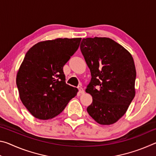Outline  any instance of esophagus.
Returning <instances> with one entry per match:
<instances>
[{"mask_svg":"<svg viewBox=\"0 0 156 156\" xmlns=\"http://www.w3.org/2000/svg\"><path fill=\"white\" fill-rule=\"evenodd\" d=\"M78 90H79V93L81 94H84V89L81 87H78Z\"/></svg>","mask_w":156,"mask_h":156,"instance_id":"1","label":"esophagus"}]
</instances>
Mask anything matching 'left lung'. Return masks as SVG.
I'll return each mask as SVG.
<instances>
[{
    "instance_id": "obj_1",
    "label": "left lung",
    "mask_w": 156,
    "mask_h": 156,
    "mask_svg": "<svg viewBox=\"0 0 156 156\" xmlns=\"http://www.w3.org/2000/svg\"><path fill=\"white\" fill-rule=\"evenodd\" d=\"M80 50L91 75L85 91L93 102L87 111L100 125H112L125 115L135 97L133 57L122 45L105 37L83 38Z\"/></svg>"
}]
</instances>
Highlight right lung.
Listing matches in <instances>:
<instances>
[{
    "instance_id": "right-lung-1",
    "label": "right lung",
    "mask_w": 156,
    "mask_h": 156,
    "mask_svg": "<svg viewBox=\"0 0 156 156\" xmlns=\"http://www.w3.org/2000/svg\"><path fill=\"white\" fill-rule=\"evenodd\" d=\"M81 38L39 42L26 53L16 76L20 98L34 117L51 119L61 113L78 89L66 84L63 67Z\"/></svg>"
}]
</instances>
